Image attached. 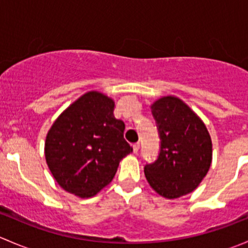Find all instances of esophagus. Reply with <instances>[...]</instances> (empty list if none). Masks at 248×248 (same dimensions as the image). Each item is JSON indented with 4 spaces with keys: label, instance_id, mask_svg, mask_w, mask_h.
<instances>
[{
    "label": "esophagus",
    "instance_id": "1",
    "mask_svg": "<svg viewBox=\"0 0 248 248\" xmlns=\"http://www.w3.org/2000/svg\"><path fill=\"white\" fill-rule=\"evenodd\" d=\"M139 149H140V142H136V144L133 145V151L137 154V152L139 151Z\"/></svg>",
    "mask_w": 248,
    "mask_h": 248
}]
</instances>
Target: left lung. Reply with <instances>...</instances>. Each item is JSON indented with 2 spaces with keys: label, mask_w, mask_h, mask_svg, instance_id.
<instances>
[{
  "label": "left lung",
  "mask_w": 248,
  "mask_h": 248,
  "mask_svg": "<svg viewBox=\"0 0 248 248\" xmlns=\"http://www.w3.org/2000/svg\"><path fill=\"white\" fill-rule=\"evenodd\" d=\"M161 137V151L144 172L154 191L167 199L193 192L212 162V141L201 117L184 101L164 96L151 104Z\"/></svg>",
  "instance_id": "obj_1"
}]
</instances>
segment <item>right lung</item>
Segmentation results:
<instances>
[{"mask_svg":"<svg viewBox=\"0 0 248 248\" xmlns=\"http://www.w3.org/2000/svg\"><path fill=\"white\" fill-rule=\"evenodd\" d=\"M114 99L98 91L82 94L61 112L46 134L44 154L57 184L91 198L114 179L120 161L133 151L124 124L114 116Z\"/></svg>","mask_w":248,"mask_h":248,"instance_id":"obj_1","label":"right lung"}]
</instances>
